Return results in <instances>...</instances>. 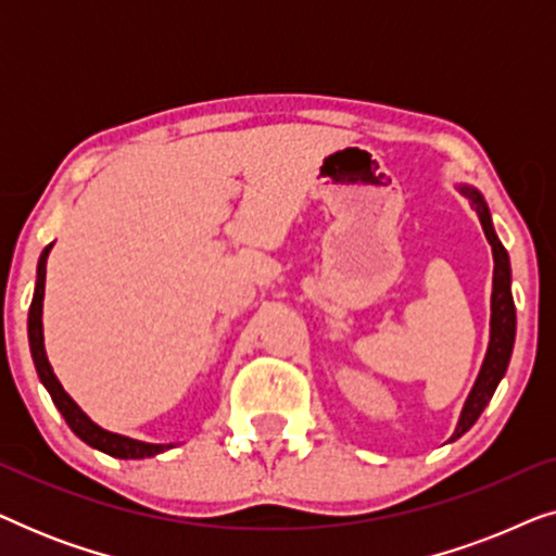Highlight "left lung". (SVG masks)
Segmentation results:
<instances>
[{
  "instance_id": "1",
  "label": "left lung",
  "mask_w": 556,
  "mask_h": 556,
  "mask_svg": "<svg viewBox=\"0 0 556 556\" xmlns=\"http://www.w3.org/2000/svg\"><path fill=\"white\" fill-rule=\"evenodd\" d=\"M460 194H466L470 202H473L476 215L481 219L485 240H489L491 253H493V291H491V331H489V349H485L481 371H478L473 387H470L466 405L460 409L458 425H455V432L451 435L458 440L460 435L473 428L478 417L489 405L493 392L501 379H504L508 362H511L514 352V339H516V306L511 295V263H508L506 248L501 245L496 230H493V219L489 212V204H485L483 194L478 192L476 187L470 185H455Z\"/></svg>"
}]
</instances>
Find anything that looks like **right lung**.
Instances as JSON below:
<instances>
[{
	"label": "right lung",
	"instance_id": "obj_1",
	"mask_svg": "<svg viewBox=\"0 0 556 556\" xmlns=\"http://www.w3.org/2000/svg\"><path fill=\"white\" fill-rule=\"evenodd\" d=\"M52 245L42 250L40 261H37V280H35V295L33 306H29L27 316V337H29V352H33V362L37 369V377L45 384V390L50 392L52 402L60 409V415L65 417V422L71 425V430L78 435L83 443L96 447L105 455H113V458L121 460H141V458H154V455L172 451L177 443H143V440L118 435V432H111L101 428V425L90 420V417L83 413L71 394L63 390L60 379L52 371L48 362V352H45V337H42V301H45V276H48V255Z\"/></svg>",
	"mask_w": 556,
	"mask_h": 556
}]
</instances>
